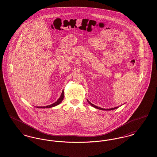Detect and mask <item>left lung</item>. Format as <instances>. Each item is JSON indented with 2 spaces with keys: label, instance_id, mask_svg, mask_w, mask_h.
Masks as SVG:
<instances>
[{
  "label": "left lung",
  "instance_id": "1",
  "mask_svg": "<svg viewBox=\"0 0 157 157\" xmlns=\"http://www.w3.org/2000/svg\"><path fill=\"white\" fill-rule=\"evenodd\" d=\"M88 102L90 104V105H92L93 107H94V108H97L98 109H101V110H105V111H111V110H113V109H117V108H118V107L117 106V107H115V108H111V109H103V108H100V107H98L97 106H96V105H95L92 104L91 102H90V101L88 100Z\"/></svg>",
  "mask_w": 157,
  "mask_h": 157
}]
</instances>
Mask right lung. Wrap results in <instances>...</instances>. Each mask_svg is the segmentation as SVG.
Listing matches in <instances>:
<instances>
[{
    "label": "right lung",
    "instance_id": "add662e5",
    "mask_svg": "<svg viewBox=\"0 0 157 157\" xmlns=\"http://www.w3.org/2000/svg\"><path fill=\"white\" fill-rule=\"evenodd\" d=\"M63 97H64V92H63V90L62 92V94H61L60 97L58 99V100L56 102H55V103H53L52 104L49 105H48V106H39V107H37V108H52V107H53V106H55L59 104L62 101V100H63Z\"/></svg>",
    "mask_w": 157,
    "mask_h": 157
}]
</instances>
